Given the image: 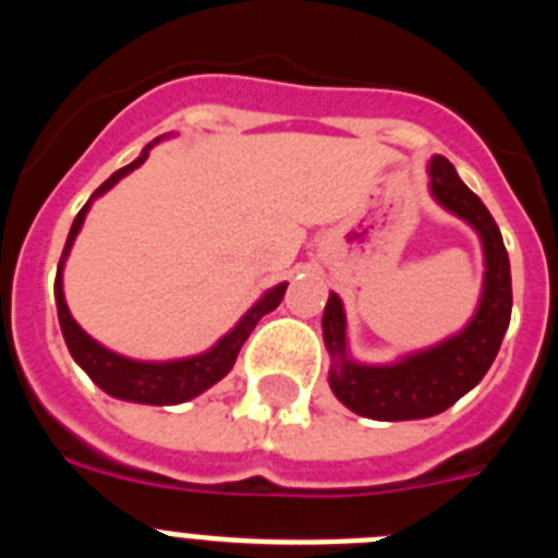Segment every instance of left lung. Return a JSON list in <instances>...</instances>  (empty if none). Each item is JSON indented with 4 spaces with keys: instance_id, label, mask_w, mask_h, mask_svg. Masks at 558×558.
<instances>
[{
    "instance_id": "obj_1",
    "label": "left lung",
    "mask_w": 558,
    "mask_h": 558,
    "mask_svg": "<svg viewBox=\"0 0 558 558\" xmlns=\"http://www.w3.org/2000/svg\"><path fill=\"white\" fill-rule=\"evenodd\" d=\"M430 192L447 211L481 234L486 256L481 304L472 322L445 343L408 354L391 366H363L347 354V315L338 295L329 293L322 322L324 343L332 357L329 388L349 411L366 418L405 422L436 416L456 405L489 372L511 322V265L495 218L445 156H433L430 161Z\"/></svg>"
}]
</instances>
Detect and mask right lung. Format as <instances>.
<instances>
[{
    "label": "right lung",
    "mask_w": 558,
    "mask_h": 558,
    "mask_svg": "<svg viewBox=\"0 0 558 558\" xmlns=\"http://www.w3.org/2000/svg\"><path fill=\"white\" fill-rule=\"evenodd\" d=\"M147 150H150V145L142 150L140 159L125 165L122 170H117L106 184L97 186L92 201H95L97 195H102V192L111 190L122 175L136 170V167L147 159ZM92 201L77 211L75 223H72V229H69L66 245H63V254H61V263H58V276H56L58 322H61V332H63V340H66L69 352H72L77 366H81L88 377L95 379L102 391L111 393V397L117 399L142 402V405H179V402L198 397V393H204L206 388L220 383V379L231 372L236 354H240V347L248 340L251 329L256 327V322H259L265 313L279 307L284 290H288V282L276 284L274 290H268V293H265L263 299H259V302H256L243 318H240V324H236L229 335H223V338H220L209 352L195 354V357H184V360H167V363H142V360L122 357V354L111 352V349H106L102 343H97L92 335L83 332V329L77 327L75 318H72V313H69L66 299H63V279H61L63 259H66L69 251H72V243H75V236L77 231H81L83 218H86Z\"/></svg>",
    "instance_id": "1"
}]
</instances>
